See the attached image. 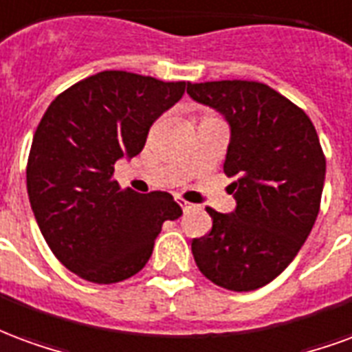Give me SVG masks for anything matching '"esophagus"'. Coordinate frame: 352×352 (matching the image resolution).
<instances>
[{
  "mask_svg": "<svg viewBox=\"0 0 352 352\" xmlns=\"http://www.w3.org/2000/svg\"><path fill=\"white\" fill-rule=\"evenodd\" d=\"M176 202H178L179 206L184 208V210H189V208H193V204H191V202L184 201V199H182V197H176Z\"/></svg>",
  "mask_w": 352,
  "mask_h": 352,
  "instance_id": "1",
  "label": "esophagus"
}]
</instances>
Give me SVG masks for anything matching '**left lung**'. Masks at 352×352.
<instances>
[{
	"mask_svg": "<svg viewBox=\"0 0 352 352\" xmlns=\"http://www.w3.org/2000/svg\"><path fill=\"white\" fill-rule=\"evenodd\" d=\"M187 94L217 110L230 127L223 170L236 208H208L212 230L191 243L195 263L223 289H261L292 263L317 219L327 159L302 109L266 84H187Z\"/></svg>",
	"mask_w": 352,
	"mask_h": 352,
	"instance_id": "obj_1",
	"label": "left lung"
}]
</instances>
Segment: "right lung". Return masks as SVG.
Instances as JSON below:
<instances>
[{
	"instance_id": "add662e5",
	"label": "right lung",
	"mask_w": 352,
	"mask_h": 352,
	"mask_svg": "<svg viewBox=\"0 0 352 352\" xmlns=\"http://www.w3.org/2000/svg\"><path fill=\"white\" fill-rule=\"evenodd\" d=\"M186 91L127 71H102L60 94L33 135L28 195L48 248L91 283H118L148 263L182 208L165 191L120 189L114 163L138 155L148 131Z\"/></svg>"
}]
</instances>
